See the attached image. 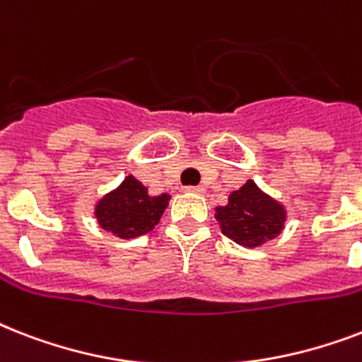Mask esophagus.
<instances>
[{"instance_id": "esophagus-1", "label": "esophagus", "mask_w": 362, "mask_h": 362, "mask_svg": "<svg viewBox=\"0 0 362 362\" xmlns=\"http://www.w3.org/2000/svg\"><path fill=\"white\" fill-rule=\"evenodd\" d=\"M186 192L187 193H197V195H201V193H204V187H201V186H187Z\"/></svg>"}]
</instances>
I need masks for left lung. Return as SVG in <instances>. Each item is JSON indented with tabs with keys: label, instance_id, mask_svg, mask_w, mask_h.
Instances as JSON below:
<instances>
[{
	"label": "left lung",
	"instance_id": "left-lung-1",
	"mask_svg": "<svg viewBox=\"0 0 362 362\" xmlns=\"http://www.w3.org/2000/svg\"><path fill=\"white\" fill-rule=\"evenodd\" d=\"M221 233L240 246L255 247L280 235L286 212L280 204L259 192L252 180L229 195L226 206L216 209Z\"/></svg>",
	"mask_w": 362,
	"mask_h": 362
}]
</instances>
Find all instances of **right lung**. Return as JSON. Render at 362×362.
I'll use <instances>...</instances> for the list:
<instances>
[{"mask_svg":"<svg viewBox=\"0 0 362 362\" xmlns=\"http://www.w3.org/2000/svg\"><path fill=\"white\" fill-rule=\"evenodd\" d=\"M167 204V193L150 197L146 187L135 176H127L118 189L99 201L95 216L105 231L115 233L122 238H133L152 231Z\"/></svg>","mask_w":362,"mask_h":362,"instance_id":"1","label":"right lung"}]
</instances>
